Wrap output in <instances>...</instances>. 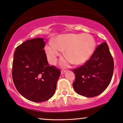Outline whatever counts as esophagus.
<instances>
[{"instance_id": "obj_1", "label": "esophagus", "mask_w": 123, "mask_h": 123, "mask_svg": "<svg viewBox=\"0 0 123 123\" xmlns=\"http://www.w3.org/2000/svg\"><path fill=\"white\" fill-rule=\"evenodd\" d=\"M66 70H65V69H62L61 70V73L62 74H64V73H65V72H66Z\"/></svg>"}]
</instances>
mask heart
Returning a JSON list of instances; mask_svg holds the SVG:
<instances>
[{
	"label": "heart",
	"instance_id": "obj_1",
	"mask_svg": "<svg viewBox=\"0 0 123 123\" xmlns=\"http://www.w3.org/2000/svg\"><path fill=\"white\" fill-rule=\"evenodd\" d=\"M96 41L89 34L62 35L57 38L55 43L51 42L46 47L50 61L54 63L61 51L65 50L67 59H62L61 63L67 65L72 62L74 65H82L87 62L94 52Z\"/></svg>",
	"mask_w": 123,
	"mask_h": 123
}]
</instances>
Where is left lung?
Masks as SVG:
<instances>
[{
	"mask_svg": "<svg viewBox=\"0 0 123 123\" xmlns=\"http://www.w3.org/2000/svg\"><path fill=\"white\" fill-rule=\"evenodd\" d=\"M75 74L73 87L78 94L86 97L98 96L111 83L114 61L105 42L97 47L90 58L79 67L72 69Z\"/></svg>",
	"mask_w": 123,
	"mask_h": 123,
	"instance_id": "8db88e82",
	"label": "left lung"
}]
</instances>
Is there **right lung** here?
Instances as JSON below:
<instances>
[{
	"label": "right lung",
	"mask_w": 123,
	"mask_h": 123,
	"mask_svg": "<svg viewBox=\"0 0 123 123\" xmlns=\"http://www.w3.org/2000/svg\"><path fill=\"white\" fill-rule=\"evenodd\" d=\"M43 38L29 40L16 47L12 68L16 89L34 102H43L54 94L61 70L47 62Z\"/></svg>",
	"instance_id": "add662e5"
}]
</instances>
